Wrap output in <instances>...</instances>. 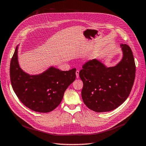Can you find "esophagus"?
Segmentation results:
<instances>
[{
	"mask_svg": "<svg viewBox=\"0 0 146 146\" xmlns=\"http://www.w3.org/2000/svg\"><path fill=\"white\" fill-rule=\"evenodd\" d=\"M79 73H80V72H79V70H76V76L77 78H79V77H80V75H79Z\"/></svg>",
	"mask_w": 146,
	"mask_h": 146,
	"instance_id": "obj_1",
	"label": "esophagus"
}]
</instances>
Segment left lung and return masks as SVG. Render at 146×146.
I'll return each mask as SVG.
<instances>
[{
    "label": "left lung",
    "instance_id": "1",
    "mask_svg": "<svg viewBox=\"0 0 146 146\" xmlns=\"http://www.w3.org/2000/svg\"><path fill=\"white\" fill-rule=\"evenodd\" d=\"M122 60L107 67L97 59L87 62L80 72L83 82L82 100L87 108L97 112L118 108L126 100L134 84L136 66L131 48L121 44Z\"/></svg>",
    "mask_w": 146,
    "mask_h": 146
}]
</instances>
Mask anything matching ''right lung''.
<instances>
[{
    "label": "right lung",
    "mask_w": 146,
    "mask_h": 146,
    "mask_svg": "<svg viewBox=\"0 0 146 146\" xmlns=\"http://www.w3.org/2000/svg\"><path fill=\"white\" fill-rule=\"evenodd\" d=\"M18 45L11 58V84L16 96L32 111L49 112L59 105L67 87L75 80L76 68L61 71L51 66L42 73L30 75L20 68Z\"/></svg>",
    "instance_id": "add662e5"
}]
</instances>
